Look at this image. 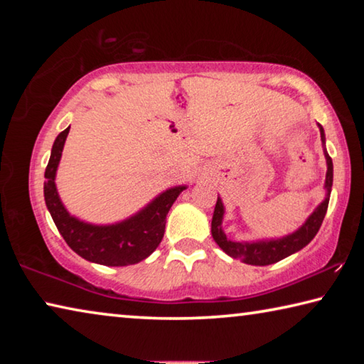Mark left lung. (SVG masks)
<instances>
[{"instance_id":"8db88e82","label":"left lung","mask_w":364,"mask_h":364,"mask_svg":"<svg viewBox=\"0 0 364 364\" xmlns=\"http://www.w3.org/2000/svg\"><path fill=\"white\" fill-rule=\"evenodd\" d=\"M319 133H321L323 141V152L326 157V165H328V171H326V197L319 204L313 213L305 220L297 231H294L287 236L274 237V239H260V241H231L223 231V218H225V205L223 200L217 199V205H215L213 218H212V236L215 242L220 245V249L226 252L228 255L232 258H237L242 263L255 264V267H264V264H273L276 262L282 260L289 255L295 254L305 247L306 244L311 242V239L316 236V232L321 228L324 220V215L328 212L329 197L332 189V178H334V167H332V159L329 157L328 151H326V136L323 127L319 125Z\"/></svg>"}]
</instances>
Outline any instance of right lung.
<instances>
[{
	"instance_id": "add662e5",
	"label": "right lung",
	"mask_w": 364,
	"mask_h": 364,
	"mask_svg": "<svg viewBox=\"0 0 364 364\" xmlns=\"http://www.w3.org/2000/svg\"><path fill=\"white\" fill-rule=\"evenodd\" d=\"M70 127L58 134L54 141L51 157L45 171V202L51 213L54 225L69 244V247L88 262L106 267H128L139 263L159 247L165 232L167 213L188 186H173L141 208L132 217L112 225H95L83 221L64 207L56 188V173L63 157V149Z\"/></svg>"
}]
</instances>
